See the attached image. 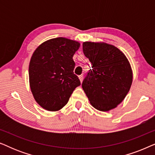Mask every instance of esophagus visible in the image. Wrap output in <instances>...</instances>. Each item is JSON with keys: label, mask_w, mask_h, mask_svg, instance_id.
<instances>
[{"label": "esophagus", "mask_w": 155, "mask_h": 155, "mask_svg": "<svg viewBox=\"0 0 155 155\" xmlns=\"http://www.w3.org/2000/svg\"><path fill=\"white\" fill-rule=\"evenodd\" d=\"M79 79L80 80V82H82V81H83V75H80L79 76Z\"/></svg>", "instance_id": "obj_1"}]
</instances>
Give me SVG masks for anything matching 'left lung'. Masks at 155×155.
Masks as SVG:
<instances>
[{
	"label": "left lung",
	"mask_w": 155,
	"mask_h": 155,
	"mask_svg": "<svg viewBox=\"0 0 155 155\" xmlns=\"http://www.w3.org/2000/svg\"><path fill=\"white\" fill-rule=\"evenodd\" d=\"M82 50L92 65L82 84L91 105L101 111L115 109L132 84L128 58L117 47L105 42L84 41Z\"/></svg>",
	"instance_id": "8db88e82"
}]
</instances>
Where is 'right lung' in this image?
Returning <instances> with one entry per match:
<instances>
[{
    "label": "right lung",
    "instance_id": "1",
    "mask_svg": "<svg viewBox=\"0 0 155 155\" xmlns=\"http://www.w3.org/2000/svg\"><path fill=\"white\" fill-rule=\"evenodd\" d=\"M80 44L64 37L51 39L36 48L29 65V86L43 109L57 111L68 101L80 81L73 57Z\"/></svg>",
    "mask_w": 155,
    "mask_h": 155
}]
</instances>
